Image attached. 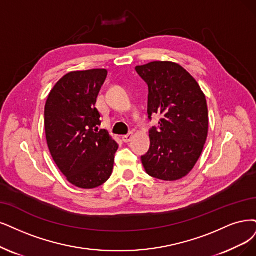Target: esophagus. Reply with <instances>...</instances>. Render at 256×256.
<instances>
[{
  "label": "esophagus",
  "instance_id": "obj_1",
  "mask_svg": "<svg viewBox=\"0 0 256 256\" xmlns=\"http://www.w3.org/2000/svg\"><path fill=\"white\" fill-rule=\"evenodd\" d=\"M133 133H130V134H128V135H124V136H122L121 138H122V141L123 142H126V144H128V142H130V141L133 139Z\"/></svg>",
  "mask_w": 256,
  "mask_h": 256
}]
</instances>
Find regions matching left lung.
Listing matches in <instances>:
<instances>
[{
    "label": "left lung",
    "mask_w": 256,
    "mask_h": 256,
    "mask_svg": "<svg viewBox=\"0 0 256 256\" xmlns=\"http://www.w3.org/2000/svg\"><path fill=\"white\" fill-rule=\"evenodd\" d=\"M148 86V118L162 116L150 130V146L141 157L146 172L164 182L190 173L200 159L209 128L206 100L200 84L182 65L154 61L136 66Z\"/></svg>",
    "instance_id": "8db88e82"
}]
</instances>
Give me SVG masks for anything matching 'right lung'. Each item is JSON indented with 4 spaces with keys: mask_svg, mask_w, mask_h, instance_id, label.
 <instances>
[{
    "mask_svg": "<svg viewBox=\"0 0 256 256\" xmlns=\"http://www.w3.org/2000/svg\"><path fill=\"white\" fill-rule=\"evenodd\" d=\"M108 76L103 68L76 70L56 83L47 97L44 126L50 155L68 180L81 188L108 180L118 144L101 124L96 102Z\"/></svg>",
    "mask_w": 256,
    "mask_h": 256,
    "instance_id": "right-lung-1",
    "label": "right lung"
}]
</instances>
